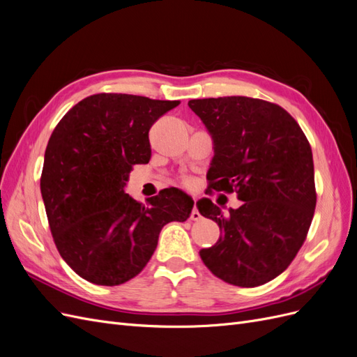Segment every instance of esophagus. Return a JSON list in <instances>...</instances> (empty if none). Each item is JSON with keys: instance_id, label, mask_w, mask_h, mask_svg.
Returning a JSON list of instances; mask_svg holds the SVG:
<instances>
[{"instance_id": "esophagus-1", "label": "esophagus", "mask_w": 357, "mask_h": 357, "mask_svg": "<svg viewBox=\"0 0 357 357\" xmlns=\"http://www.w3.org/2000/svg\"><path fill=\"white\" fill-rule=\"evenodd\" d=\"M190 218H191L192 221H199V220H202V215H200V212H199V209H197V206H195V200H194V208H192V211H191Z\"/></svg>"}]
</instances>
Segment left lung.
<instances>
[{"label":"left lung","instance_id":"8db88e82","mask_svg":"<svg viewBox=\"0 0 357 357\" xmlns=\"http://www.w3.org/2000/svg\"><path fill=\"white\" fill-rule=\"evenodd\" d=\"M188 107L213 141L209 188L236 190L243 202L227 215L211 199L197 202L199 212L222 231L200 257L229 284L267 283L292 262L313 220L312 146L291 114L267 100L227 96L192 99Z\"/></svg>","mask_w":357,"mask_h":357}]
</instances>
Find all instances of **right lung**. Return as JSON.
Here are the masks:
<instances>
[{
	"label": "right lung",
	"mask_w": 357,
	"mask_h": 357,
	"mask_svg": "<svg viewBox=\"0 0 357 357\" xmlns=\"http://www.w3.org/2000/svg\"><path fill=\"white\" fill-rule=\"evenodd\" d=\"M179 103L99 93L79 100L54 128L41 195L57 250L87 282L133 279L151 259L162 228L190 218L194 202L182 190L166 188L148 204L124 190L132 166L151 158V126Z\"/></svg>",
	"instance_id": "1"
}]
</instances>
